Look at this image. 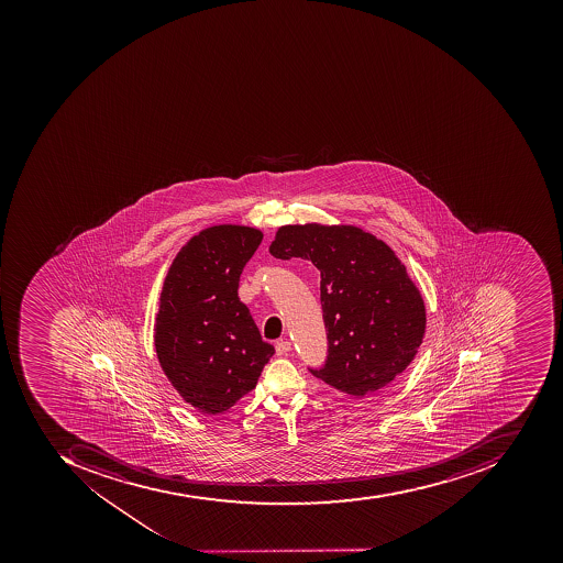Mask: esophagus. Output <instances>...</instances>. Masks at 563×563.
<instances>
[{"mask_svg": "<svg viewBox=\"0 0 563 563\" xmlns=\"http://www.w3.org/2000/svg\"><path fill=\"white\" fill-rule=\"evenodd\" d=\"M291 351V343L289 341H277L276 353L277 355H287Z\"/></svg>", "mask_w": 563, "mask_h": 563, "instance_id": "34e87169", "label": "esophagus"}]
</instances>
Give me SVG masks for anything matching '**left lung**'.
<instances>
[{
    "mask_svg": "<svg viewBox=\"0 0 563 563\" xmlns=\"http://www.w3.org/2000/svg\"><path fill=\"white\" fill-rule=\"evenodd\" d=\"M280 260H310L320 271L328 362L311 374L353 396L377 393L407 371L426 334L419 287L391 247L343 223H295L268 246Z\"/></svg>",
    "mask_w": 563,
    "mask_h": 563,
    "instance_id": "1",
    "label": "left lung"
}]
</instances>
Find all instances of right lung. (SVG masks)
Instances as JSON below:
<instances>
[{
	"label": "right lung",
	"instance_id": "add662e5",
	"mask_svg": "<svg viewBox=\"0 0 563 563\" xmlns=\"http://www.w3.org/2000/svg\"><path fill=\"white\" fill-rule=\"evenodd\" d=\"M264 232L220 223L192 235L172 260L155 319L156 358L177 395L219 415L255 389L274 346L238 296L241 272Z\"/></svg>",
	"mask_w": 563,
	"mask_h": 563
}]
</instances>
